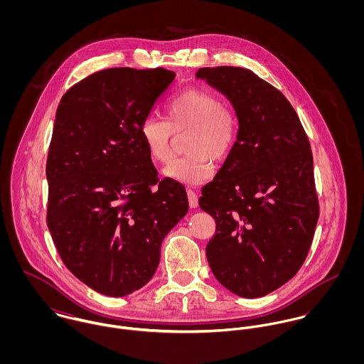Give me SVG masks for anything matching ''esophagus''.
<instances>
[{"label": "esophagus", "mask_w": 364, "mask_h": 364, "mask_svg": "<svg viewBox=\"0 0 364 364\" xmlns=\"http://www.w3.org/2000/svg\"><path fill=\"white\" fill-rule=\"evenodd\" d=\"M188 200H189V206L191 208H198L199 205V198H198V193L192 189H188Z\"/></svg>", "instance_id": "34e87169"}]
</instances>
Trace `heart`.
<instances>
[{
    "label": "heart",
    "mask_w": 364,
    "mask_h": 364,
    "mask_svg": "<svg viewBox=\"0 0 364 364\" xmlns=\"http://www.w3.org/2000/svg\"><path fill=\"white\" fill-rule=\"evenodd\" d=\"M166 120L147 116L140 123V137L149 156L168 164L173 156L176 137L185 134L186 156L172 161L164 173L185 185H200L214 172L213 161L230 158L240 137V116L231 105L199 87L175 94L165 106Z\"/></svg>",
    "instance_id": "obj_1"
}]
</instances>
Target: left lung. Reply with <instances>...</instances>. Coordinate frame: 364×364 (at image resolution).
Wrapping results in <instances>:
<instances>
[{
	"label": "left lung",
	"instance_id": "1",
	"mask_svg": "<svg viewBox=\"0 0 364 364\" xmlns=\"http://www.w3.org/2000/svg\"><path fill=\"white\" fill-rule=\"evenodd\" d=\"M232 102L240 137L199 206L215 221L206 247L214 277L257 299L287 283L309 255L319 217L309 136L287 98L251 70L196 73Z\"/></svg>",
	"mask_w": 364,
	"mask_h": 364
}]
</instances>
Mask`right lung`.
Instances as JSON below:
<instances>
[{"mask_svg":"<svg viewBox=\"0 0 364 364\" xmlns=\"http://www.w3.org/2000/svg\"><path fill=\"white\" fill-rule=\"evenodd\" d=\"M173 78L162 67L101 70L57 107L46 223L65 267L105 296L150 282L162 240L189 208L182 183L158 178L139 132Z\"/></svg>","mask_w":364,"mask_h":364,"instance_id":"1","label":"right lung"}]
</instances>
